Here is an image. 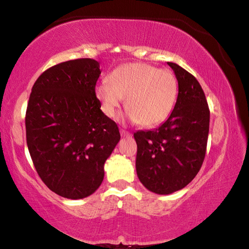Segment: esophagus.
<instances>
[{
    "instance_id": "obj_1",
    "label": "esophagus",
    "mask_w": 249,
    "mask_h": 249,
    "mask_svg": "<svg viewBox=\"0 0 249 249\" xmlns=\"http://www.w3.org/2000/svg\"><path fill=\"white\" fill-rule=\"evenodd\" d=\"M120 132H121V135H122V136H123V137H129V136H132V133H129L128 130H125V129H123V128H122V129L120 130Z\"/></svg>"
}]
</instances>
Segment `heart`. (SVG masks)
Returning <instances> with one entry per match:
<instances>
[{
	"instance_id": "obj_1",
	"label": "heart",
	"mask_w": 249,
	"mask_h": 249,
	"mask_svg": "<svg viewBox=\"0 0 249 249\" xmlns=\"http://www.w3.org/2000/svg\"><path fill=\"white\" fill-rule=\"evenodd\" d=\"M95 95L108 117H115L124 99L127 117L145 127L161 124L174 109L178 98V82L170 70L133 62L120 66L108 82L96 86Z\"/></svg>"
}]
</instances>
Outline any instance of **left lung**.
I'll return each mask as SVG.
<instances>
[{
    "label": "left lung",
    "instance_id": "1",
    "mask_svg": "<svg viewBox=\"0 0 249 249\" xmlns=\"http://www.w3.org/2000/svg\"><path fill=\"white\" fill-rule=\"evenodd\" d=\"M178 80L170 116L154 130L134 134L138 179L149 191L170 195L195 179L205 157L210 109L200 83L187 70L168 62Z\"/></svg>",
    "mask_w": 249,
    "mask_h": 249
}]
</instances>
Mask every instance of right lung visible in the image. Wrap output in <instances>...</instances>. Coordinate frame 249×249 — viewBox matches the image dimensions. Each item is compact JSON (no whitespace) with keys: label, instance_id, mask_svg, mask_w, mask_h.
<instances>
[{"label":"right lung","instance_id":"add662e5","mask_svg":"<svg viewBox=\"0 0 249 249\" xmlns=\"http://www.w3.org/2000/svg\"><path fill=\"white\" fill-rule=\"evenodd\" d=\"M100 74L94 59L61 62L39 75L29 95L25 125L33 163L50 190L67 199L96 191L121 138L96 99Z\"/></svg>","mask_w":249,"mask_h":249}]
</instances>
